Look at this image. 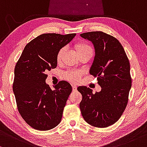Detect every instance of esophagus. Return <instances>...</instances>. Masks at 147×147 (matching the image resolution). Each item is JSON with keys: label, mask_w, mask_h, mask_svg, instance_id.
<instances>
[{"label": "esophagus", "mask_w": 147, "mask_h": 147, "mask_svg": "<svg viewBox=\"0 0 147 147\" xmlns=\"http://www.w3.org/2000/svg\"><path fill=\"white\" fill-rule=\"evenodd\" d=\"M72 90H73L74 92H76L77 90V87L76 86V85H72Z\"/></svg>", "instance_id": "esophagus-1"}]
</instances>
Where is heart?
<instances>
[{
	"label": "heart",
	"instance_id": "b5f03b06",
	"mask_svg": "<svg viewBox=\"0 0 147 147\" xmlns=\"http://www.w3.org/2000/svg\"><path fill=\"white\" fill-rule=\"evenodd\" d=\"M75 47L79 55H83V54H88V55H92V54H93V49H92V46L86 42H80L77 43L76 44ZM65 50V49L64 47L61 48L57 52V55H56V60L58 63H60L62 61ZM82 74V71H69L65 73L64 76H65V78L67 80H68L69 81L75 83V82H78Z\"/></svg>",
	"mask_w": 147,
	"mask_h": 147
}]
</instances>
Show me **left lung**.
<instances>
[{"label":"left lung","instance_id":"1","mask_svg":"<svg viewBox=\"0 0 147 147\" xmlns=\"http://www.w3.org/2000/svg\"><path fill=\"white\" fill-rule=\"evenodd\" d=\"M94 44L95 56L90 74L97 77L101 87L92 93L85 86L78 87L82 94L80 109L87 123L106 128L121 117L128 103L131 87L130 62L118 39L101 31L80 34Z\"/></svg>","mask_w":147,"mask_h":147}]
</instances>
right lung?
<instances>
[{
	"mask_svg": "<svg viewBox=\"0 0 147 147\" xmlns=\"http://www.w3.org/2000/svg\"><path fill=\"white\" fill-rule=\"evenodd\" d=\"M76 33H46L24 48L14 68L13 92L21 116L30 126L48 131L60 123L71 85L60 81L51 90L46 83L47 72L57 67L56 55Z\"/></svg>",
	"mask_w": 147,
	"mask_h": 147,
	"instance_id": "add662e5",
	"label": "right lung"
}]
</instances>
